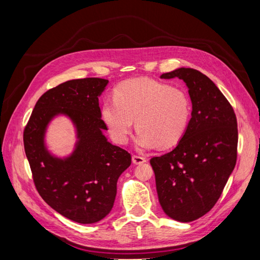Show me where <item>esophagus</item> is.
Returning <instances> with one entry per match:
<instances>
[{
  "instance_id": "34e87169",
  "label": "esophagus",
  "mask_w": 260,
  "mask_h": 260,
  "mask_svg": "<svg viewBox=\"0 0 260 260\" xmlns=\"http://www.w3.org/2000/svg\"><path fill=\"white\" fill-rule=\"evenodd\" d=\"M146 161V158L145 157H142V156H138V155H133L132 156V162L136 164V165H141Z\"/></svg>"
}]
</instances>
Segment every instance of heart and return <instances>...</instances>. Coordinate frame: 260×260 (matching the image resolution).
I'll return each instance as SVG.
<instances>
[{
	"mask_svg": "<svg viewBox=\"0 0 260 260\" xmlns=\"http://www.w3.org/2000/svg\"><path fill=\"white\" fill-rule=\"evenodd\" d=\"M101 113L117 143H127L136 120V145L140 149H165L183 139L192 105L183 89L137 78L118 85L115 100H105Z\"/></svg>",
	"mask_w": 260,
	"mask_h": 260,
	"instance_id": "obj_1",
	"label": "heart"
}]
</instances>
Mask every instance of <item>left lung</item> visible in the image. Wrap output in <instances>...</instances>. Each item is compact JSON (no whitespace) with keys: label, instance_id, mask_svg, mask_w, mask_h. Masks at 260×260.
I'll return each mask as SVG.
<instances>
[{"label":"left lung","instance_id":"obj_1","mask_svg":"<svg viewBox=\"0 0 260 260\" xmlns=\"http://www.w3.org/2000/svg\"><path fill=\"white\" fill-rule=\"evenodd\" d=\"M160 78L183 80L192 117L178 145L151 159L156 190L165 214L190 222L215 206L235 167L237 117L221 91L199 70L181 67Z\"/></svg>","mask_w":260,"mask_h":260}]
</instances>
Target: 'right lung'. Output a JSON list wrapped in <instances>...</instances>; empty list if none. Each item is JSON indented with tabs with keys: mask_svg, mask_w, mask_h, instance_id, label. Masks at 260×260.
Segmentation results:
<instances>
[{
	"mask_svg": "<svg viewBox=\"0 0 260 260\" xmlns=\"http://www.w3.org/2000/svg\"><path fill=\"white\" fill-rule=\"evenodd\" d=\"M108 80L101 78L69 80L39 99L23 131V145L39 194L58 214L88 224L111 212L117 181L131 165V155L107 141L99 98ZM73 122L77 141L65 157L52 154L45 133L55 116Z\"/></svg>",
	"mask_w": 260,
	"mask_h": 260,
	"instance_id": "add662e5",
	"label": "right lung"
}]
</instances>
